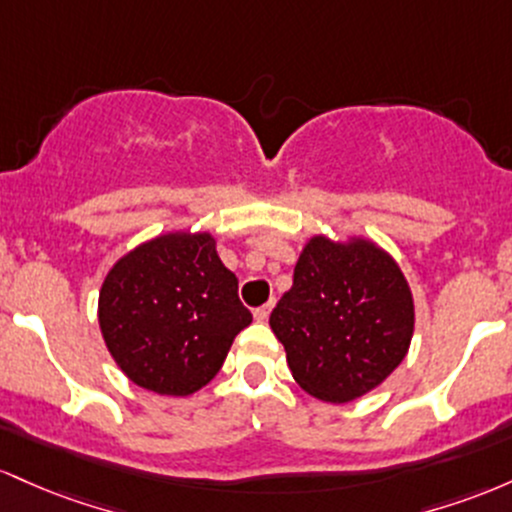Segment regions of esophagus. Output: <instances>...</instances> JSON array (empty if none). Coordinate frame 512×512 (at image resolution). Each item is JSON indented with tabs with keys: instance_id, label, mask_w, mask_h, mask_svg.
I'll return each mask as SVG.
<instances>
[{
	"instance_id": "obj_1",
	"label": "esophagus",
	"mask_w": 512,
	"mask_h": 512,
	"mask_svg": "<svg viewBox=\"0 0 512 512\" xmlns=\"http://www.w3.org/2000/svg\"><path fill=\"white\" fill-rule=\"evenodd\" d=\"M271 309H273V302L263 304V307L254 309V319L256 321H268V317H271Z\"/></svg>"
}]
</instances>
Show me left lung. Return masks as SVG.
<instances>
[{"label":"left lung","mask_w":512,"mask_h":512,"mask_svg":"<svg viewBox=\"0 0 512 512\" xmlns=\"http://www.w3.org/2000/svg\"><path fill=\"white\" fill-rule=\"evenodd\" d=\"M271 329L304 392L346 404L380 387L409 353L411 287L375 241L317 234L297 258Z\"/></svg>","instance_id":"obj_1"}]
</instances>
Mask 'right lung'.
Returning a JSON list of instances; mask_svg holds the SVG:
<instances>
[{
  "label": "right lung",
  "mask_w": 512,
  "mask_h": 512,
  "mask_svg": "<svg viewBox=\"0 0 512 512\" xmlns=\"http://www.w3.org/2000/svg\"><path fill=\"white\" fill-rule=\"evenodd\" d=\"M239 280L210 232H169L118 258L99 292L108 353L130 382L188 396L225 363L234 336L251 324Z\"/></svg>",
  "instance_id": "obj_1"
}]
</instances>
